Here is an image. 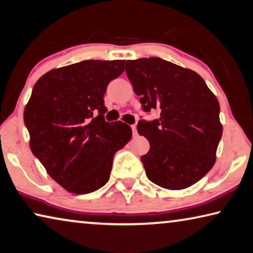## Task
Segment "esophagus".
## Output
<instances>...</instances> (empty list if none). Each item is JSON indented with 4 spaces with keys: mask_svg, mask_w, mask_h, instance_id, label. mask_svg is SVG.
I'll return each instance as SVG.
<instances>
[{
    "mask_svg": "<svg viewBox=\"0 0 253 253\" xmlns=\"http://www.w3.org/2000/svg\"><path fill=\"white\" fill-rule=\"evenodd\" d=\"M131 130H133V136L137 135V129H136V126L135 125H131Z\"/></svg>",
    "mask_w": 253,
    "mask_h": 253,
    "instance_id": "1",
    "label": "esophagus"
}]
</instances>
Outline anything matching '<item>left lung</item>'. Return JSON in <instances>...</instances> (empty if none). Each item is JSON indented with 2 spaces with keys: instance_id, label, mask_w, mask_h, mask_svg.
Wrapping results in <instances>:
<instances>
[{
  "instance_id": "left-lung-1",
  "label": "left lung",
  "mask_w": 253,
  "mask_h": 253,
  "mask_svg": "<svg viewBox=\"0 0 253 253\" xmlns=\"http://www.w3.org/2000/svg\"><path fill=\"white\" fill-rule=\"evenodd\" d=\"M126 74L142 110L160 112L137 124L150 142L141 158L147 178L171 190L192 186L215 163L223 134L217 99L196 72L160 57L127 61Z\"/></svg>"
}]
</instances>
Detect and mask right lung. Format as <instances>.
<instances>
[{
  "label": "right lung",
  "instance_id": "1",
  "mask_svg": "<svg viewBox=\"0 0 253 253\" xmlns=\"http://www.w3.org/2000/svg\"><path fill=\"white\" fill-rule=\"evenodd\" d=\"M125 61H83L51 70L36 82L23 120L33 154L56 182L89 194L109 180L114 155L131 129L106 122L103 95Z\"/></svg>",
  "mask_w": 253,
  "mask_h": 253
}]
</instances>
